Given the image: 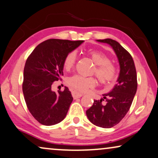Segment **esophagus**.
I'll use <instances>...</instances> for the list:
<instances>
[{
  "instance_id": "obj_1",
  "label": "esophagus",
  "mask_w": 158,
  "mask_h": 158,
  "mask_svg": "<svg viewBox=\"0 0 158 158\" xmlns=\"http://www.w3.org/2000/svg\"><path fill=\"white\" fill-rule=\"evenodd\" d=\"M72 96L74 99H77V98H81V96H82V94L77 93V92H76V91H73L72 92Z\"/></svg>"
}]
</instances>
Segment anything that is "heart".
Listing matches in <instances>:
<instances>
[{
    "label": "heart",
    "instance_id": "b5f03b06",
    "mask_svg": "<svg viewBox=\"0 0 158 158\" xmlns=\"http://www.w3.org/2000/svg\"><path fill=\"white\" fill-rule=\"evenodd\" d=\"M89 58L95 65L94 72L100 82L106 84L112 81L115 77V66L110 62L109 57L101 51H91L88 54ZM77 55L75 52H71L65 56L63 60V67L66 71L71 69L75 64ZM67 85L76 91L84 93L95 87L96 80L93 77H83L74 75L67 79Z\"/></svg>",
    "mask_w": 158,
    "mask_h": 158
}]
</instances>
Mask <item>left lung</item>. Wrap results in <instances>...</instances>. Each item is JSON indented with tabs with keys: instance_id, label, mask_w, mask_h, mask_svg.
Instances as JSON below:
<instances>
[{
	"instance_id": "left-lung-1",
	"label": "left lung",
	"mask_w": 158,
	"mask_h": 158,
	"mask_svg": "<svg viewBox=\"0 0 158 158\" xmlns=\"http://www.w3.org/2000/svg\"><path fill=\"white\" fill-rule=\"evenodd\" d=\"M96 41L107 44L112 48L118 59L119 73L113 88L108 93L103 94L102 98L94 100L86 114L96 126L110 128L123 119L132 104L137 90L136 71L131 55L117 41L111 39Z\"/></svg>"
}]
</instances>
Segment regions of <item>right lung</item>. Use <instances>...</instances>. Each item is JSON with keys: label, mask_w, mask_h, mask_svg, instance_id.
Wrapping results in <instances>:
<instances>
[{"label": "right lung", "mask_w": 158, "mask_h": 158, "mask_svg": "<svg viewBox=\"0 0 158 158\" xmlns=\"http://www.w3.org/2000/svg\"><path fill=\"white\" fill-rule=\"evenodd\" d=\"M84 41L49 39L35 48L24 69L23 92L27 109L42 125H53L63 121L73 101L67 87L55 93L54 81L63 76V60L67 54Z\"/></svg>", "instance_id": "obj_1"}]
</instances>
